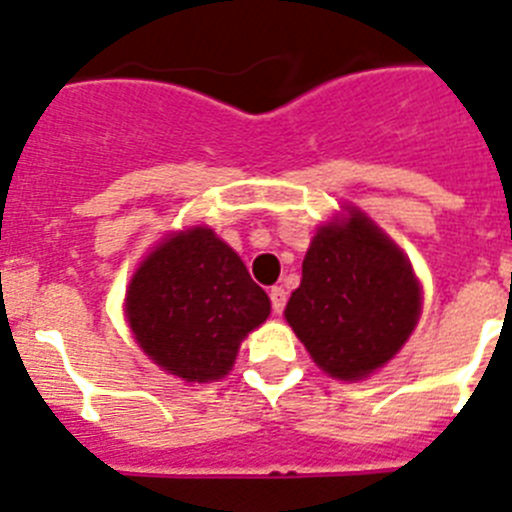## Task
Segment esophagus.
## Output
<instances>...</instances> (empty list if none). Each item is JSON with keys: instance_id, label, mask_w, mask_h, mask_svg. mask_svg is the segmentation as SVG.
Returning a JSON list of instances; mask_svg holds the SVG:
<instances>
[{"instance_id": "34e87169", "label": "esophagus", "mask_w": 512, "mask_h": 512, "mask_svg": "<svg viewBox=\"0 0 512 512\" xmlns=\"http://www.w3.org/2000/svg\"><path fill=\"white\" fill-rule=\"evenodd\" d=\"M270 304H273V312H276V315H281L283 307H286V289H281V286H273V289H270Z\"/></svg>"}]
</instances>
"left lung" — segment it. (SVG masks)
Wrapping results in <instances>:
<instances>
[{
    "label": "left lung",
    "mask_w": 512,
    "mask_h": 512,
    "mask_svg": "<svg viewBox=\"0 0 512 512\" xmlns=\"http://www.w3.org/2000/svg\"><path fill=\"white\" fill-rule=\"evenodd\" d=\"M346 210L317 229L283 315L322 372L362 380L409 341L422 286L393 239L362 210Z\"/></svg>",
    "instance_id": "1"
}]
</instances>
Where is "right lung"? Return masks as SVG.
I'll list each match as a JSON object with an SVG mask.
<instances>
[{"instance_id":"1","label":"right lung","mask_w":512,"mask_h":512,"mask_svg":"<svg viewBox=\"0 0 512 512\" xmlns=\"http://www.w3.org/2000/svg\"><path fill=\"white\" fill-rule=\"evenodd\" d=\"M124 315L158 367L210 382L229 375L247 333L268 320L270 299L216 231L192 226L166 236L140 263Z\"/></svg>"}]
</instances>
